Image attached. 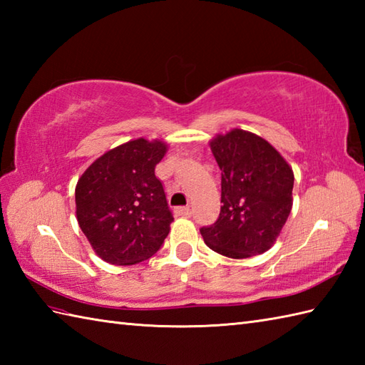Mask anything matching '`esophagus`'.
I'll list each match as a JSON object with an SVG mask.
<instances>
[{"label":"esophagus","instance_id":"1","mask_svg":"<svg viewBox=\"0 0 365 365\" xmlns=\"http://www.w3.org/2000/svg\"><path fill=\"white\" fill-rule=\"evenodd\" d=\"M175 213H177L178 216H190V215H191V210H190V207H178L177 210H175Z\"/></svg>","mask_w":365,"mask_h":365}]
</instances>
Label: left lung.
I'll use <instances>...</instances> for the list:
<instances>
[{
	"label": "left lung",
	"instance_id": "8db88e82",
	"mask_svg": "<svg viewBox=\"0 0 365 365\" xmlns=\"http://www.w3.org/2000/svg\"><path fill=\"white\" fill-rule=\"evenodd\" d=\"M221 169V212L200 229L205 245L230 259L267 252L292 212L293 170L265 139L235 128L210 141Z\"/></svg>",
	"mask_w": 365,
	"mask_h": 365
}]
</instances>
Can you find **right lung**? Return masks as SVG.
<instances>
[{
  "instance_id": "obj_1",
  "label": "right lung",
  "mask_w": 365,
  "mask_h": 365,
  "mask_svg": "<svg viewBox=\"0 0 365 365\" xmlns=\"http://www.w3.org/2000/svg\"><path fill=\"white\" fill-rule=\"evenodd\" d=\"M168 145L138 138L108 150L75 188L76 220L98 257L135 265L152 257L174 221L155 166Z\"/></svg>"
}]
</instances>
